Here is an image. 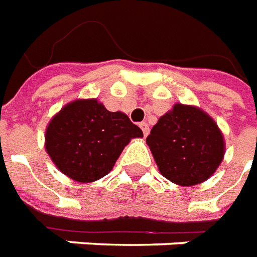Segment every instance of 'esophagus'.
Masks as SVG:
<instances>
[{
  "label": "esophagus",
  "instance_id": "obj_1",
  "mask_svg": "<svg viewBox=\"0 0 257 257\" xmlns=\"http://www.w3.org/2000/svg\"><path fill=\"white\" fill-rule=\"evenodd\" d=\"M140 127H141V130H143L144 136L147 137L149 134V125L148 123H145V121H143V123H140Z\"/></svg>",
  "mask_w": 257,
  "mask_h": 257
}]
</instances>
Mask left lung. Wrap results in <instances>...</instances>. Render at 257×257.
<instances>
[{
  "label": "left lung",
  "mask_w": 257,
  "mask_h": 257,
  "mask_svg": "<svg viewBox=\"0 0 257 257\" xmlns=\"http://www.w3.org/2000/svg\"><path fill=\"white\" fill-rule=\"evenodd\" d=\"M147 144L162 176L181 187L212 177L225 154L224 136L212 116L184 103L159 117Z\"/></svg>",
  "instance_id": "obj_1"
}]
</instances>
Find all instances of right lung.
<instances>
[{
	"mask_svg": "<svg viewBox=\"0 0 257 257\" xmlns=\"http://www.w3.org/2000/svg\"><path fill=\"white\" fill-rule=\"evenodd\" d=\"M144 137L123 112H109L96 98L74 99L52 116L45 151L61 173L77 183L105 177L133 138Z\"/></svg>",
	"mask_w": 257,
	"mask_h": 257,
	"instance_id": "add662e5",
	"label": "right lung"
}]
</instances>
